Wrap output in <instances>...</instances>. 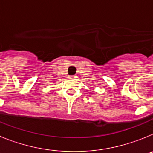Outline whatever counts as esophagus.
<instances>
[{"label": "esophagus", "instance_id": "34e87169", "mask_svg": "<svg viewBox=\"0 0 153 153\" xmlns=\"http://www.w3.org/2000/svg\"><path fill=\"white\" fill-rule=\"evenodd\" d=\"M69 77H70V79H74V78H76V75H74V76H70Z\"/></svg>", "mask_w": 153, "mask_h": 153}]
</instances>
